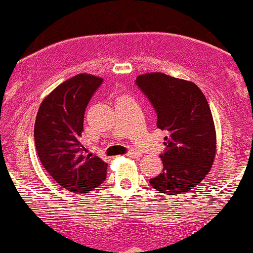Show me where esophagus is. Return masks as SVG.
<instances>
[{
  "mask_svg": "<svg viewBox=\"0 0 253 253\" xmlns=\"http://www.w3.org/2000/svg\"><path fill=\"white\" fill-rule=\"evenodd\" d=\"M126 156L131 157V158H139V157L142 156V153L139 151H137V149H131V151H129Z\"/></svg>",
  "mask_w": 253,
  "mask_h": 253,
  "instance_id": "obj_1",
  "label": "esophagus"
}]
</instances>
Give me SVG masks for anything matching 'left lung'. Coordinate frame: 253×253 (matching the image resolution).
<instances>
[{
	"instance_id": "left-lung-1",
	"label": "left lung",
	"mask_w": 253,
	"mask_h": 253,
	"mask_svg": "<svg viewBox=\"0 0 253 253\" xmlns=\"http://www.w3.org/2000/svg\"><path fill=\"white\" fill-rule=\"evenodd\" d=\"M136 84L157 112V127L168 131L163 171L149 180L167 195L185 193L209 174L216 154V131L209 104L192 82L163 73L138 75Z\"/></svg>"
}]
</instances>
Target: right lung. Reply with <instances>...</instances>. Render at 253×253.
Instances as JSON below:
<instances>
[{"instance_id": "add662e5", "label": "right lung", "mask_w": 253, "mask_h": 253, "mask_svg": "<svg viewBox=\"0 0 253 253\" xmlns=\"http://www.w3.org/2000/svg\"><path fill=\"white\" fill-rule=\"evenodd\" d=\"M102 79L78 74L44 97L34 124L42 166L68 192L84 194L104 183L107 163L82 144L84 114Z\"/></svg>"}]
</instances>
